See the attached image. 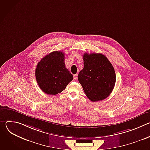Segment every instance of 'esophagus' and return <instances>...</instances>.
<instances>
[{
    "instance_id": "esophagus-1",
    "label": "esophagus",
    "mask_w": 150,
    "mask_h": 150,
    "mask_svg": "<svg viewBox=\"0 0 150 150\" xmlns=\"http://www.w3.org/2000/svg\"><path fill=\"white\" fill-rule=\"evenodd\" d=\"M77 75L76 74H75V75H74V80H76L77 79Z\"/></svg>"
}]
</instances>
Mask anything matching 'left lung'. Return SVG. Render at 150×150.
<instances>
[{"label": "left lung", "mask_w": 150, "mask_h": 150, "mask_svg": "<svg viewBox=\"0 0 150 150\" xmlns=\"http://www.w3.org/2000/svg\"><path fill=\"white\" fill-rule=\"evenodd\" d=\"M83 68L78 79L84 93L92 101L103 100L112 92L116 74L112 63L101 53H85Z\"/></svg>", "instance_id": "8db88e82"}]
</instances>
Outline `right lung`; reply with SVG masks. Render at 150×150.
<instances>
[{
  "label": "right lung",
  "mask_w": 150,
  "mask_h": 150,
  "mask_svg": "<svg viewBox=\"0 0 150 150\" xmlns=\"http://www.w3.org/2000/svg\"><path fill=\"white\" fill-rule=\"evenodd\" d=\"M35 78L40 89L49 95H56L65 90L73 79V75L66 68L65 54L53 52L37 64Z\"/></svg>",
  "instance_id": "1"
}]
</instances>
